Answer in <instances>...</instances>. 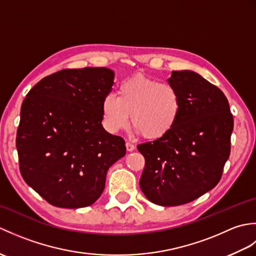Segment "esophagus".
Segmentation results:
<instances>
[{
	"mask_svg": "<svg viewBox=\"0 0 256 256\" xmlns=\"http://www.w3.org/2000/svg\"><path fill=\"white\" fill-rule=\"evenodd\" d=\"M125 146H126V150L128 152H133L135 150V145L131 142H126V144H125Z\"/></svg>",
	"mask_w": 256,
	"mask_h": 256,
	"instance_id": "34e87169",
	"label": "esophagus"
}]
</instances>
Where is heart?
I'll return each mask as SVG.
<instances>
[{"instance_id": "obj_1", "label": "heart", "mask_w": 256, "mask_h": 256, "mask_svg": "<svg viewBox=\"0 0 256 256\" xmlns=\"http://www.w3.org/2000/svg\"><path fill=\"white\" fill-rule=\"evenodd\" d=\"M103 125L116 134L126 128L130 114L135 134L160 138L172 131L182 112V99L170 84L134 76L118 86V96L106 94L101 102Z\"/></svg>"}]
</instances>
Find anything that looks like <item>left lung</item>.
Segmentation results:
<instances>
[{"instance_id": "left-lung-1", "label": "left lung", "mask_w": 256, "mask_h": 256, "mask_svg": "<svg viewBox=\"0 0 256 256\" xmlns=\"http://www.w3.org/2000/svg\"><path fill=\"white\" fill-rule=\"evenodd\" d=\"M182 112L165 136L138 145L145 157L140 187L150 202L188 204L214 188L230 156L233 116L224 94L192 70L172 72Z\"/></svg>"}]
</instances>
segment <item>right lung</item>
I'll use <instances>...</instances> for the list:
<instances>
[{
	"label": "right lung",
	"mask_w": 256,
	"mask_h": 256,
	"mask_svg": "<svg viewBox=\"0 0 256 256\" xmlns=\"http://www.w3.org/2000/svg\"><path fill=\"white\" fill-rule=\"evenodd\" d=\"M113 80L114 72L104 67L64 69L26 94L16 135L20 170L52 206L96 202L108 168L126 153L124 140L101 124V102Z\"/></svg>",
	"instance_id": "add662e5"
}]
</instances>
